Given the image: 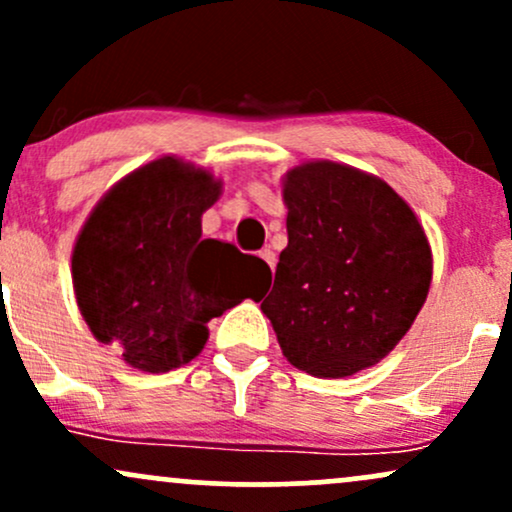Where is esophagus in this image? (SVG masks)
Masks as SVG:
<instances>
[{"label":"esophagus","instance_id":"esophagus-1","mask_svg":"<svg viewBox=\"0 0 512 512\" xmlns=\"http://www.w3.org/2000/svg\"><path fill=\"white\" fill-rule=\"evenodd\" d=\"M260 257H262V260H264V262H267V264H269V267H272V269H274V264H276V255H274V252H272V250H269V248H262V250H260Z\"/></svg>","mask_w":512,"mask_h":512}]
</instances>
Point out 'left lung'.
Returning <instances> with one entry per match:
<instances>
[{"mask_svg":"<svg viewBox=\"0 0 512 512\" xmlns=\"http://www.w3.org/2000/svg\"><path fill=\"white\" fill-rule=\"evenodd\" d=\"M284 199L289 245L262 301L281 351L322 378L373 366L426 301L424 228L387 182L332 161L293 168Z\"/></svg>","mask_w":512,"mask_h":512,"instance_id":"8db88e82","label":"left lung"}]
</instances>
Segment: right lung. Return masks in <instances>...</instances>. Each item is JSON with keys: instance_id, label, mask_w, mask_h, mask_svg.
Instances as JSON below:
<instances>
[{"instance_id": "1", "label": "right lung", "mask_w": 512, "mask_h": 512, "mask_svg": "<svg viewBox=\"0 0 512 512\" xmlns=\"http://www.w3.org/2000/svg\"><path fill=\"white\" fill-rule=\"evenodd\" d=\"M221 182L207 170L158 158L105 195L74 245L72 279L98 342L129 366L166 373L207 344V322L255 298L267 262L202 238V214Z\"/></svg>"}]
</instances>
